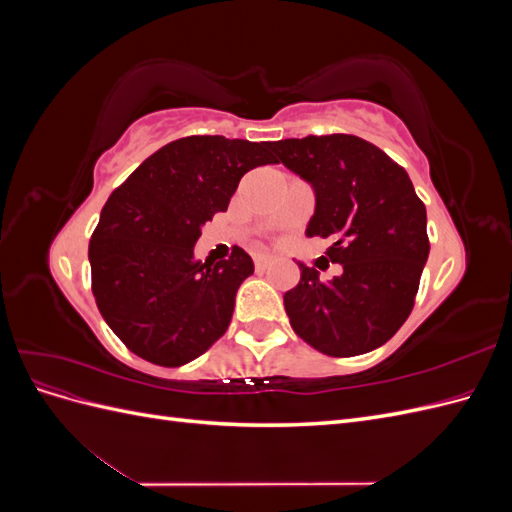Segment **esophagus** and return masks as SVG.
Segmentation results:
<instances>
[{"label":"esophagus","instance_id":"esophagus-1","mask_svg":"<svg viewBox=\"0 0 512 512\" xmlns=\"http://www.w3.org/2000/svg\"><path fill=\"white\" fill-rule=\"evenodd\" d=\"M273 256H269V254H256L254 256V265H256V269H267L269 265H273Z\"/></svg>","mask_w":512,"mask_h":512}]
</instances>
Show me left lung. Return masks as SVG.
Wrapping results in <instances>:
<instances>
[{"label":"left lung","mask_w":512,"mask_h":512,"mask_svg":"<svg viewBox=\"0 0 512 512\" xmlns=\"http://www.w3.org/2000/svg\"><path fill=\"white\" fill-rule=\"evenodd\" d=\"M269 149L314 188L305 235L331 239L327 258L342 265L322 282L297 262L301 280L284 294L294 333L329 356L386 344L412 312L429 256L427 211L408 173L352 134L284 138Z\"/></svg>","instance_id":"left-lung-1"}]
</instances>
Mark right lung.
<instances>
[{"mask_svg":"<svg viewBox=\"0 0 512 512\" xmlns=\"http://www.w3.org/2000/svg\"><path fill=\"white\" fill-rule=\"evenodd\" d=\"M265 164H275L269 143L185 136L106 200L89 241L91 290L108 327L141 359L179 367L226 333L254 262L241 247L228 260L200 262L194 245L247 170Z\"/></svg>","mask_w":512,"mask_h":512,"instance_id":"right-lung-1","label":"right lung"}]
</instances>
